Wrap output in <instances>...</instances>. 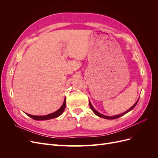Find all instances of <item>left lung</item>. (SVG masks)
<instances>
[{
  "label": "left lung",
  "mask_w": 158,
  "mask_h": 158,
  "mask_svg": "<svg viewBox=\"0 0 158 158\" xmlns=\"http://www.w3.org/2000/svg\"><path fill=\"white\" fill-rule=\"evenodd\" d=\"M138 100H139V99H138V101L134 104V106H132V107H131L130 109H129L128 110H127V111H125V113H122V114H118V115H116V116H113V117H108V116H106V115H103V114H101V113H99V112H98L96 110H95L94 107H93V106H92V105L91 104V103H90V102L89 101V107H90V108H91V109L93 111V112L96 114V115H98V116H99V117H102V118H106V119H115V118H119L120 117H121V116H123V115H124V114H125L126 113H127L128 112H129L130 111H131V110L135 107L136 106V104H137V103H138Z\"/></svg>",
  "instance_id": "1"
}]
</instances>
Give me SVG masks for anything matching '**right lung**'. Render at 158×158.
Segmentation results:
<instances>
[{"label": "right lung", "mask_w": 158, "mask_h": 158, "mask_svg": "<svg viewBox=\"0 0 158 158\" xmlns=\"http://www.w3.org/2000/svg\"><path fill=\"white\" fill-rule=\"evenodd\" d=\"M65 107H66V99H64L63 104L62 105V106L60 107V108L57 110L56 111L52 113L47 114V115H44V116H35V115H31V114H27V113H26V114L27 116H29L30 117L32 118L33 119H34V120H37V121L48 120V119L56 118V117H58L59 116H60V114L63 113Z\"/></svg>", "instance_id": "add662e5"}]
</instances>
